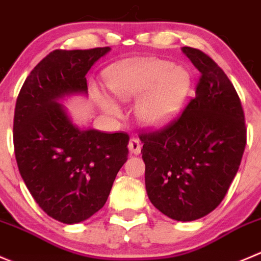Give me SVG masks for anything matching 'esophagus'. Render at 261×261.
Instances as JSON below:
<instances>
[{"instance_id":"esophagus-1","label":"esophagus","mask_w":261,"mask_h":261,"mask_svg":"<svg viewBox=\"0 0 261 261\" xmlns=\"http://www.w3.org/2000/svg\"><path fill=\"white\" fill-rule=\"evenodd\" d=\"M128 149L133 154L138 155V154L141 153V144L140 140L138 138H131L130 141H128Z\"/></svg>"}]
</instances>
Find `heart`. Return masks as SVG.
Here are the masks:
<instances>
[{
  "label": "heart",
  "instance_id": "obj_1",
  "mask_svg": "<svg viewBox=\"0 0 261 261\" xmlns=\"http://www.w3.org/2000/svg\"><path fill=\"white\" fill-rule=\"evenodd\" d=\"M190 84L186 70L159 58L126 61L107 74L108 89L118 99L130 100L141 95L135 107L136 117L151 127H162L176 117L189 94ZM97 99L108 113H120L108 97L97 93Z\"/></svg>",
  "mask_w": 261,
  "mask_h": 261
}]
</instances>
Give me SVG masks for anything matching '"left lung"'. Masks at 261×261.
I'll use <instances>...</instances> for the list:
<instances>
[{"label":"left lung","instance_id":"obj_1","mask_svg":"<svg viewBox=\"0 0 261 261\" xmlns=\"http://www.w3.org/2000/svg\"><path fill=\"white\" fill-rule=\"evenodd\" d=\"M200 72L195 98L181 116L140 135L149 200L164 216L191 222L213 212L226 196L246 146L241 100L209 56L182 47Z\"/></svg>","mask_w":261,"mask_h":261}]
</instances>
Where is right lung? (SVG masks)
<instances>
[{
  "label": "right lung",
  "instance_id": "1",
  "mask_svg": "<svg viewBox=\"0 0 261 261\" xmlns=\"http://www.w3.org/2000/svg\"><path fill=\"white\" fill-rule=\"evenodd\" d=\"M110 49L53 50L32 70L16 100L20 174L43 212L62 223H79L103 208L127 161V134L77 127L58 103L66 95L88 94L85 75Z\"/></svg>",
  "mask_w": 261,
  "mask_h": 261
}]
</instances>
